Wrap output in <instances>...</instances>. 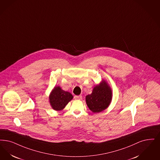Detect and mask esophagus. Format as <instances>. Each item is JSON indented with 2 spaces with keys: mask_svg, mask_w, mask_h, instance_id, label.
I'll list each match as a JSON object with an SVG mask.
<instances>
[{
  "mask_svg": "<svg viewBox=\"0 0 160 160\" xmlns=\"http://www.w3.org/2000/svg\"><path fill=\"white\" fill-rule=\"evenodd\" d=\"M74 98H75L76 99H79V100H80V99H82V95L75 96H74Z\"/></svg>",
  "mask_w": 160,
  "mask_h": 160,
  "instance_id": "34e87169",
  "label": "esophagus"
}]
</instances>
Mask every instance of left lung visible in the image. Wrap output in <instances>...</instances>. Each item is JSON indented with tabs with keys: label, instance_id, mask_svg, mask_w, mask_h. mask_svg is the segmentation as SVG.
<instances>
[{
	"label": "left lung",
	"instance_id": "obj_1",
	"mask_svg": "<svg viewBox=\"0 0 160 160\" xmlns=\"http://www.w3.org/2000/svg\"><path fill=\"white\" fill-rule=\"evenodd\" d=\"M112 92L105 80L93 88L90 95L86 96V102L93 113L102 112L107 108L112 101Z\"/></svg>",
	"mask_w": 160,
	"mask_h": 160
}]
</instances>
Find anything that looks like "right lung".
Instances as JSON below:
<instances>
[{
    "instance_id": "1",
    "label": "right lung",
    "mask_w": 160,
    "mask_h": 160,
    "mask_svg": "<svg viewBox=\"0 0 160 160\" xmlns=\"http://www.w3.org/2000/svg\"><path fill=\"white\" fill-rule=\"evenodd\" d=\"M72 98L73 96L71 93L62 89L59 86L53 88L49 96L52 108L57 111L62 110Z\"/></svg>"
}]
</instances>
